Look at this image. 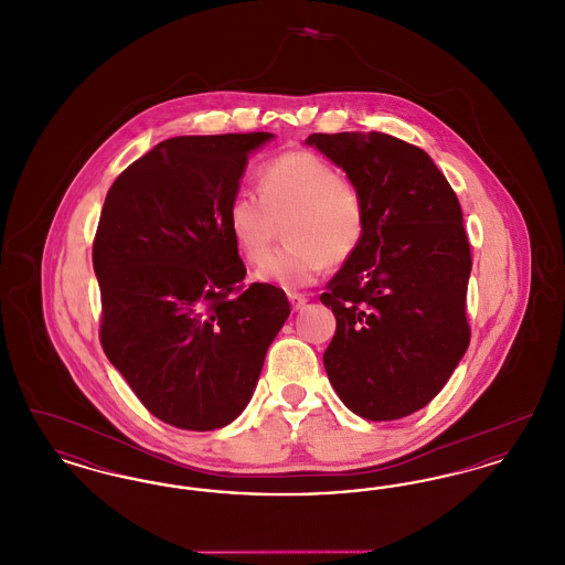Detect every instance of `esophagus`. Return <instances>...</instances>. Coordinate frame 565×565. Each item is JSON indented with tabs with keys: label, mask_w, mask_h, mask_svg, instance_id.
Returning <instances> with one entry per match:
<instances>
[{
	"label": "esophagus",
	"mask_w": 565,
	"mask_h": 565,
	"mask_svg": "<svg viewBox=\"0 0 565 565\" xmlns=\"http://www.w3.org/2000/svg\"><path fill=\"white\" fill-rule=\"evenodd\" d=\"M288 298H290V302H292V309H295V311L302 309V307H305V302H307V296L298 295V292H290Z\"/></svg>",
	"instance_id": "34e87169"
}]
</instances>
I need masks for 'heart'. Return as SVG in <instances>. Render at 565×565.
I'll return each mask as SVG.
<instances>
[{
  "label": "heart",
  "instance_id": "1",
  "mask_svg": "<svg viewBox=\"0 0 565 565\" xmlns=\"http://www.w3.org/2000/svg\"><path fill=\"white\" fill-rule=\"evenodd\" d=\"M260 192L239 189L226 205V226L243 258L263 263L288 221L289 245L258 270V279L286 290L318 281L326 265H343L366 233L360 190L311 150H288L270 159L258 175Z\"/></svg>",
  "mask_w": 565,
  "mask_h": 565
}]
</instances>
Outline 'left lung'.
I'll return each mask as SVG.
<instances>
[{
    "label": "left lung",
    "mask_w": 565,
    "mask_h": 565,
    "mask_svg": "<svg viewBox=\"0 0 565 565\" xmlns=\"http://www.w3.org/2000/svg\"><path fill=\"white\" fill-rule=\"evenodd\" d=\"M307 143L343 167L366 207L362 245L320 296L337 318L326 373L355 415L401 419L445 387L470 343L459 201L430 157L398 137L313 134Z\"/></svg>",
    "instance_id": "obj_1"
}]
</instances>
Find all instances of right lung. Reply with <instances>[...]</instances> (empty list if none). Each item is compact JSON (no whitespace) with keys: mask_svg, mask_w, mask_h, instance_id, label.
I'll use <instances>...</instances> for the list:
<instances>
[{"mask_svg":"<svg viewBox=\"0 0 565 565\" xmlns=\"http://www.w3.org/2000/svg\"><path fill=\"white\" fill-rule=\"evenodd\" d=\"M270 137L164 139L131 162L106 196L93 242L99 341L135 396L173 428L231 424L290 316L281 288H245V265L226 226L247 154Z\"/></svg>","mask_w":565,"mask_h":565,"instance_id":"obj_1","label":"right lung"}]
</instances>
